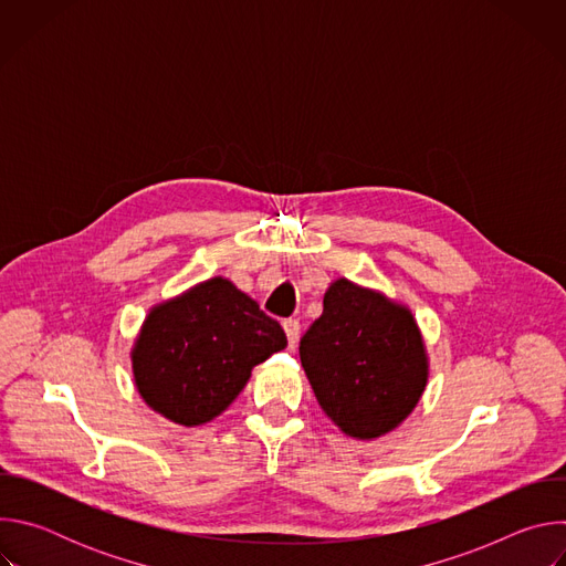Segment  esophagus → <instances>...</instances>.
Instances as JSON below:
<instances>
[{"label": "esophagus", "mask_w": 566, "mask_h": 566, "mask_svg": "<svg viewBox=\"0 0 566 566\" xmlns=\"http://www.w3.org/2000/svg\"><path fill=\"white\" fill-rule=\"evenodd\" d=\"M284 332H286V338H289V345L291 347H295V343H297V338H300V322L297 319H284Z\"/></svg>", "instance_id": "34e87169"}]
</instances>
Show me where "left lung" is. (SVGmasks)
<instances>
[{
  "instance_id": "1",
  "label": "left lung",
  "mask_w": 566,
  "mask_h": 566,
  "mask_svg": "<svg viewBox=\"0 0 566 566\" xmlns=\"http://www.w3.org/2000/svg\"><path fill=\"white\" fill-rule=\"evenodd\" d=\"M300 340V360L325 412L347 437L378 439L421 400L430 363L412 311L347 277Z\"/></svg>"
}]
</instances>
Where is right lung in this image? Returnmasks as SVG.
Wrapping results in <instances>:
<instances>
[{"mask_svg": "<svg viewBox=\"0 0 566 566\" xmlns=\"http://www.w3.org/2000/svg\"><path fill=\"white\" fill-rule=\"evenodd\" d=\"M284 347L277 319L230 280L210 277L149 308L132 371L154 412L195 428L228 410L253 367Z\"/></svg>", "mask_w": 566, "mask_h": 566, "instance_id": "obj_1", "label": "right lung"}]
</instances>
